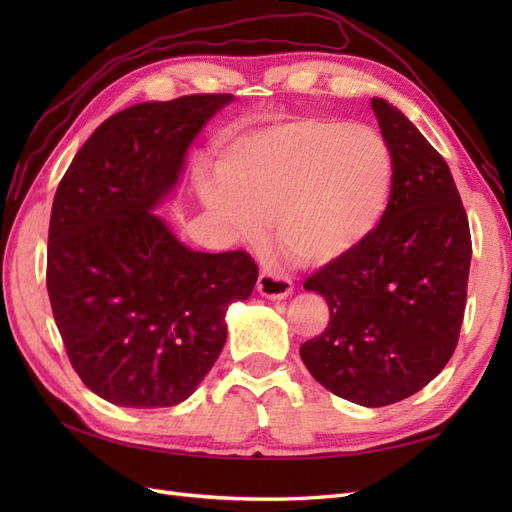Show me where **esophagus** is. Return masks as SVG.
<instances>
[{
  "label": "esophagus",
  "mask_w": 512,
  "mask_h": 512,
  "mask_svg": "<svg viewBox=\"0 0 512 512\" xmlns=\"http://www.w3.org/2000/svg\"><path fill=\"white\" fill-rule=\"evenodd\" d=\"M260 297L271 299V301H282L292 294V282L288 275L282 273H271V271H262L256 284Z\"/></svg>",
  "instance_id": "obj_1"
}]
</instances>
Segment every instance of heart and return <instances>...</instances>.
Returning a JSON list of instances; mask_svg holds the SVG:
<instances>
[{"label":"heart","instance_id":"heart-1","mask_svg":"<svg viewBox=\"0 0 512 512\" xmlns=\"http://www.w3.org/2000/svg\"><path fill=\"white\" fill-rule=\"evenodd\" d=\"M222 190L203 185L205 205L239 235L269 218L273 237L312 267L356 254L391 205L395 164L367 126L299 117L243 134L218 162Z\"/></svg>","mask_w":512,"mask_h":512}]
</instances>
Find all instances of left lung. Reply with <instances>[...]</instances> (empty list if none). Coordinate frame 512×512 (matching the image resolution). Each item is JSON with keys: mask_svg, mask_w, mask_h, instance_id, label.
<instances>
[{"mask_svg": "<svg viewBox=\"0 0 512 512\" xmlns=\"http://www.w3.org/2000/svg\"><path fill=\"white\" fill-rule=\"evenodd\" d=\"M371 108L395 164L391 205L359 252L305 282L331 320L299 352L324 389L382 408L421 391L453 356L472 239L444 158L397 106L371 98Z\"/></svg>", "mask_w": 512, "mask_h": 512, "instance_id": "8db88e82", "label": "left lung"}]
</instances>
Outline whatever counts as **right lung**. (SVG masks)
<instances>
[{"label":"right lung","instance_id":"right-lung-1","mask_svg":"<svg viewBox=\"0 0 512 512\" xmlns=\"http://www.w3.org/2000/svg\"><path fill=\"white\" fill-rule=\"evenodd\" d=\"M235 96L143 102L108 117L55 192L46 288L70 363L123 408L188 399L226 344V312L250 297L245 252L205 254L156 215L205 123Z\"/></svg>","mask_w":512,"mask_h":512}]
</instances>
